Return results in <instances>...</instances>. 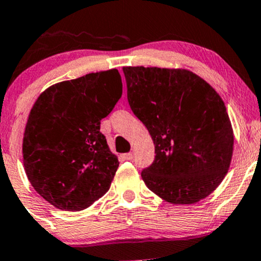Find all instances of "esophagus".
Here are the masks:
<instances>
[{
	"label": "esophagus",
	"mask_w": 261,
	"mask_h": 261,
	"mask_svg": "<svg viewBox=\"0 0 261 261\" xmlns=\"http://www.w3.org/2000/svg\"><path fill=\"white\" fill-rule=\"evenodd\" d=\"M122 157H124L125 161H131L133 160V153H125L122 154Z\"/></svg>",
	"instance_id": "1"
}]
</instances>
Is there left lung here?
I'll list each match as a JSON object with an SVG mask.
<instances>
[{
  "mask_svg": "<svg viewBox=\"0 0 261 261\" xmlns=\"http://www.w3.org/2000/svg\"><path fill=\"white\" fill-rule=\"evenodd\" d=\"M127 100L147 127L155 157L141 173L151 191L173 205L207 197L228 172L232 124L222 98L185 68L122 67Z\"/></svg>",
  "mask_w": 261,
  "mask_h": 261,
  "instance_id": "obj_1",
  "label": "left lung"
}]
</instances>
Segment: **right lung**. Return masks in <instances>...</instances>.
I'll use <instances>...</instances> for the list:
<instances>
[{"label": "right lung", "mask_w": 261, "mask_h": 261, "mask_svg": "<svg viewBox=\"0 0 261 261\" xmlns=\"http://www.w3.org/2000/svg\"><path fill=\"white\" fill-rule=\"evenodd\" d=\"M122 94L116 68L46 88L29 113L23 164L35 191L54 207L81 211L109 190L119 167L100 120Z\"/></svg>", "instance_id": "right-lung-1"}]
</instances>
